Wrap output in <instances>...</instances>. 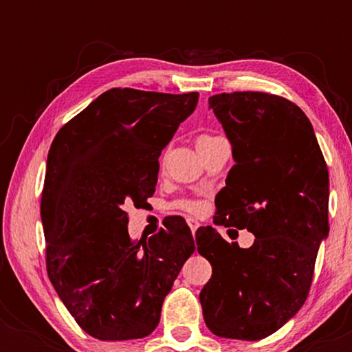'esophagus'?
<instances>
[{"label": "esophagus", "instance_id": "1", "mask_svg": "<svg viewBox=\"0 0 352 352\" xmlns=\"http://www.w3.org/2000/svg\"><path fill=\"white\" fill-rule=\"evenodd\" d=\"M187 224H189V228H190V230H192V234H195V230L199 229V226H200L199 221L194 219V218H187Z\"/></svg>", "mask_w": 352, "mask_h": 352}]
</instances>
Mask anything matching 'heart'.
Wrapping results in <instances>:
<instances>
[{
  "instance_id": "1",
  "label": "heart",
  "mask_w": 352,
  "mask_h": 352,
  "mask_svg": "<svg viewBox=\"0 0 352 352\" xmlns=\"http://www.w3.org/2000/svg\"><path fill=\"white\" fill-rule=\"evenodd\" d=\"M216 139V136H210V134H201V136L197 138L195 144L197 146H201V144L205 142H210ZM173 206L177 210H182V211H187V213H192V214H199L204 211L205 208V204L199 199H192V197H181V199H177Z\"/></svg>"
}]
</instances>
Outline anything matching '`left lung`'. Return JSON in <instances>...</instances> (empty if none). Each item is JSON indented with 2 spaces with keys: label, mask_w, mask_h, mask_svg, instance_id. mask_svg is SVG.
Masks as SVG:
<instances>
[{
  "label": "left lung",
  "mask_w": 352,
  "mask_h": 352,
  "mask_svg": "<svg viewBox=\"0 0 352 352\" xmlns=\"http://www.w3.org/2000/svg\"><path fill=\"white\" fill-rule=\"evenodd\" d=\"M208 104L235 160L214 199V223L256 239L240 248L210 226L197 230V250L213 267L200 302L214 335L263 340L309 293L317 250L330 229L329 170L311 122L292 100L234 91L211 96Z\"/></svg>",
  "instance_id": "obj_1"
}]
</instances>
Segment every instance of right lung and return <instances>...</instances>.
Returning a JSON list of instances; mask_svg holds the SVG:
<instances>
[{"label": "right lung", "instance_id": "obj_1", "mask_svg": "<svg viewBox=\"0 0 352 352\" xmlns=\"http://www.w3.org/2000/svg\"><path fill=\"white\" fill-rule=\"evenodd\" d=\"M199 93L112 88L56 134L47 153L41 221L57 295L98 340L144 338L194 253L179 216L148 240L128 234V206L155 192L158 157L194 112Z\"/></svg>", "mask_w": 352, "mask_h": 352}]
</instances>
